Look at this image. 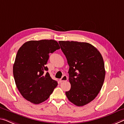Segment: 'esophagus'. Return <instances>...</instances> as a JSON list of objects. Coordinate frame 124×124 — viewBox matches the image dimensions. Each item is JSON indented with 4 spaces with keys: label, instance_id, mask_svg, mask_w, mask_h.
I'll list each match as a JSON object with an SVG mask.
<instances>
[{
    "label": "esophagus",
    "instance_id": "esophagus-1",
    "mask_svg": "<svg viewBox=\"0 0 124 124\" xmlns=\"http://www.w3.org/2000/svg\"><path fill=\"white\" fill-rule=\"evenodd\" d=\"M68 77L65 75H63V77H62L61 79H60V82H62V81H66L68 80Z\"/></svg>",
    "mask_w": 124,
    "mask_h": 124
}]
</instances>
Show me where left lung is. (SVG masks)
Masks as SVG:
<instances>
[{"label":"left lung","mask_w":124,"mask_h":124,"mask_svg":"<svg viewBox=\"0 0 124 124\" xmlns=\"http://www.w3.org/2000/svg\"><path fill=\"white\" fill-rule=\"evenodd\" d=\"M69 65L71 89L65 94L78 106L87 104L96 98L103 85L105 70L101 54L90 44L59 41Z\"/></svg>","instance_id":"obj_1"}]
</instances>
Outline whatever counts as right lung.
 Masks as SVG:
<instances>
[{
  "label": "right lung",
  "instance_id": "add662e5",
  "mask_svg": "<svg viewBox=\"0 0 124 124\" xmlns=\"http://www.w3.org/2000/svg\"><path fill=\"white\" fill-rule=\"evenodd\" d=\"M60 49L54 40H30L17 53L13 65L16 86L24 99L34 104L46 100L58 85L46 66L49 54Z\"/></svg>",
  "mask_w": 124,
  "mask_h": 124
}]
</instances>
